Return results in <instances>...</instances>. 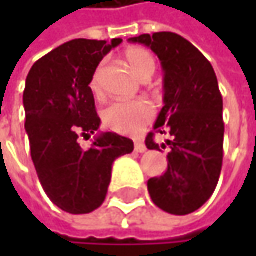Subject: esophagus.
I'll list each match as a JSON object with an SVG mask.
<instances>
[{
	"label": "esophagus",
	"mask_w": 256,
	"mask_h": 256,
	"mask_svg": "<svg viewBox=\"0 0 256 256\" xmlns=\"http://www.w3.org/2000/svg\"><path fill=\"white\" fill-rule=\"evenodd\" d=\"M134 151L136 152H145L146 151V146H145V144L144 142H140V140H138V142H134Z\"/></svg>",
	"instance_id": "obj_1"
}]
</instances>
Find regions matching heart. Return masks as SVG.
Here are the masks:
<instances>
[{
    "instance_id": "b5f03b06",
    "label": "heart",
    "mask_w": 256,
    "mask_h": 256,
    "mask_svg": "<svg viewBox=\"0 0 256 256\" xmlns=\"http://www.w3.org/2000/svg\"><path fill=\"white\" fill-rule=\"evenodd\" d=\"M124 59L134 76L146 81L154 76L157 64L151 52L142 47H132L124 53ZM104 62H100L90 78V88L93 93H100V74ZM106 128L123 134H136L154 118V110L146 100L114 102L104 110L102 114Z\"/></svg>"
}]
</instances>
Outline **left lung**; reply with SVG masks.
Listing matches in <instances>:
<instances>
[{
  "label": "left lung",
  "instance_id": "1",
  "mask_svg": "<svg viewBox=\"0 0 256 256\" xmlns=\"http://www.w3.org/2000/svg\"><path fill=\"white\" fill-rule=\"evenodd\" d=\"M128 41L150 47L164 71V106L145 145L158 150L154 134H169L170 152L164 175L148 180L150 196L168 214H192L214 194L222 168V96L215 71L178 34H144Z\"/></svg>",
  "mask_w": 256,
  "mask_h": 256
}]
</instances>
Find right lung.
<instances>
[{
  "label": "right lung",
  "mask_w": 256,
  "mask_h": 256,
  "mask_svg": "<svg viewBox=\"0 0 256 256\" xmlns=\"http://www.w3.org/2000/svg\"><path fill=\"white\" fill-rule=\"evenodd\" d=\"M120 42L72 40L36 60L26 78L25 128L36 175L48 198L72 215L105 202L112 163L133 151L132 139L112 132L99 134L88 150L78 144L100 124L92 74Z\"/></svg>",
  "instance_id": "obj_1"
}]
</instances>
